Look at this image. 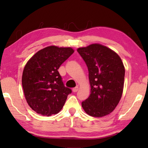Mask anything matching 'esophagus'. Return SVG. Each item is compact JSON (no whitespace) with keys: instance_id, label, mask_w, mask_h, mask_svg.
I'll return each instance as SVG.
<instances>
[{"instance_id":"esophagus-1","label":"esophagus","mask_w":148,"mask_h":148,"mask_svg":"<svg viewBox=\"0 0 148 148\" xmlns=\"http://www.w3.org/2000/svg\"><path fill=\"white\" fill-rule=\"evenodd\" d=\"M78 89H79V87H74V88L72 89V91L74 92H77V91H78Z\"/></svg>"}]
</instances>
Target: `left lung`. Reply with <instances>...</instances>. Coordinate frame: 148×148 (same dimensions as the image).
Returning a JSON list of instances; mask_svg holds the SVG:
<instances>
[{"label":"left lung","mask_w":148,"mask_h":148,"mask_svg":"<svg viewBox=\"0 0 148 148\" xmlns=\"http://www.w3.org/2000/svg\"><path fill=\"white\" fill-rule=\"evenodd\" d=\"M87 64L91 94L82 102L89 116L101 117L111 113L121 98L125 68L116 52L99 44L77 49Z\"/></svg>","instance_id":"obj_1"}]
</instances>
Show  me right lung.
<instances>
[{
    "mask_svg": "<svg viewBox=\"0 0 148 148\" xmlns=\"http://www.w3.org/2000/svg\"><path fill=\"white\" fill-rule=\"evenodd\" d=\"M74 51L71 47L48 46L27 62L22 86L27 103L37 114L50 116L63 107L72 90L64 86L57 70Z\"/></svg>",
    "mask_w": 148,
    "mask_h": 148,
    "instance_id": "1",
    "label": "right lung"
}]
</instances>
